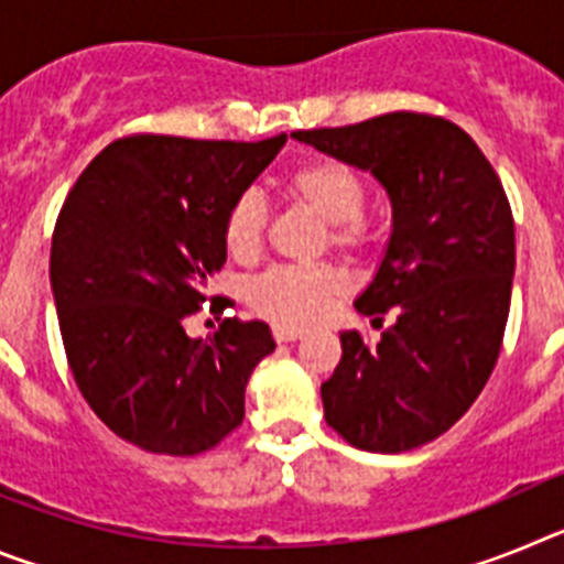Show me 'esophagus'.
<instances>
[{"label":"esophagus","mask_w":564,"mask_h":564,"mask_svg":"<svg viewBox=\"0 0 564 564\" xmlns=\"http://www.w3.org/2000/svg\"><path fill=\"white\" fill-rule=\"evenodd\" d=\"M273 338H276L279 344L296 341V338H302V330H296V327H288V325H273Z\"/></svg>","instance_id":"34e87169"}]
</instances>
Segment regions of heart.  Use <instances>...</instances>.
Listing matches in <instances>:
<instances>
[{
	"mask_svg": "<svg viewBox=\"0 0 564 564\" xmlns=\"http://www.w3.org/2000/svg\"><path fill=\"white\" fill-rule=\"evenodd\" d=\"M282 192L299 208L325 223L327 242L336 251L361 257L372 242L370 223L361 217V174L336 158H313L285 174ZM268 214L257 194H239L223 220V242L234 259H253L262 248ZM344 291V273L330 262L271 268L248 288V305L276 325L305 327L322 316L336 293Z\"/></svg>",
	"mask_w": 564,
	"mask_h": 564,
	"instance_id": "b5f03b06",
	"label": "heart"
}]
</instances>
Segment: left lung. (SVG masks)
<instances>
[{
    "mask_svg": "<svg viewBox=\"0 0 564 564\" xmlns=\"http://www.w3.org/2000/svg\"><path fill=\"white\" fill-rule=\"evenodd\" d=\"M293 138L372 172L392 203L390 246L356 311L395 322L378 344L341 333V361L322 383L325 421L358 449H417L466 415L500 356L514 279L502 183L441 115L401 109Z\"/></svg>",
    "mask_w": 564,
    "mask_h": 564,
    "instance_id": "obj_1",
    "label": "left lung"
}]
</instances>
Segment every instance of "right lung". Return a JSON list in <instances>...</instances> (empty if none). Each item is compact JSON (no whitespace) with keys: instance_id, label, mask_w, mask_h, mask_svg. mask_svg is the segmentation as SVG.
Segmentation results:
<instances>
[{"instance_id":"1","label":"right lung","mask_w":564,"mask_h":564,"mask_svg":"<svg viewBox=\"0 0 564 564\" xmlns=\"http://www.w3.org/2000/svg\"><path fill=\"white\" fill-rule=\"evenodd\" d=\"M285 141L129 134L69 188L50 248L64 352L89 410L138 449L200 455L246 417L248 378L276 347L268 325L223 318L203 341L183 322L226 262L228 206Z\"/></svg>"}]
</instances>
